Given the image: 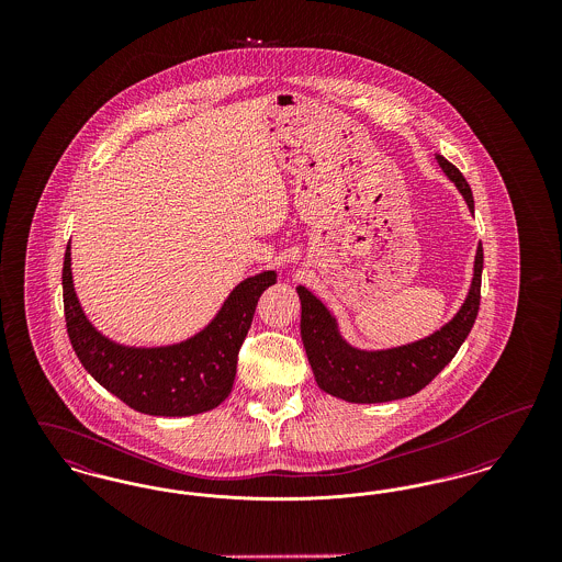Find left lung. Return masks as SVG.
Instances as JSON below:
<instances>
[{"label":"left lung","instance_id":"obj_1","mask_svg":"<svg viewBox=\"0 0 562 562\" xmlns=\"http://www.w3.org/2000/svg\"><path fill=\"white\" fill-rule=\"evenodd\" d=\"M445 175L474 213V195L453 164L436 154ZM482 244L476 248L474 278L453 321L428 337L390 349L353 348L321 299L296 286L301 299V339L318 387L330 396L358 404L401 401L424 390L440 373L470 335L481 307Z\"/></svg>","mask_w":562,"mask_h":562}]
</instances>
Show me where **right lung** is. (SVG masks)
Segmentation results:
<instances>
[{
  "mask_svg": "<svg viewBox=\"0 0 562 562\" xmlns=\"http://www.w3.org/2000/svg\"><path fill=\"white\" fill-rule=\"evenodd\" d=\"M276 284L268 269L241 280L213 321L186 341L134 348L111 341L81 310L71 273V244L63 263V301L71 346L81 367L131 408L156 417H188L218 406L232 392L238 351L263 291Z\"/></svg>",
  "mask_w": 562,
  "mask_h": 562,
  "instance_id": "right-lung-1",
  "label": "right lung"
}]
</instances>
